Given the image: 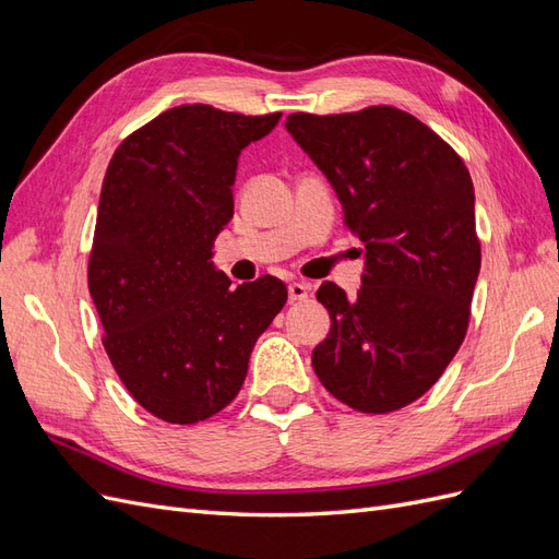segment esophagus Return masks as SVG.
<instances>
[{"label": "esophagus", "mask_w": 559, "mask_h": 559, "mask_svg": "<svg viewBox=\"0 0 559 559\" xmlns=\"http://www.w3.org/2000/svg\"><path fill=\"white\" fill-rule=\"evenodd\" d=\"M310 294V284L306 282H292L289 284V300L296 302V300H306Z\"/></svg>", "instance_id": "esophagus-1"}]
</instances>
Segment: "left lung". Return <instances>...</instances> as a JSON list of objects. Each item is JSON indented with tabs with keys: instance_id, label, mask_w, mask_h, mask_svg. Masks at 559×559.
<instances>
[{
	"instance_id": "left-lung-1",
	"label": "left lung",
	"mask_w": 559,
	"mask_h": 559,
	"mask_svg": "<svg viewBox=\"0 0 559 559\" xmlns=\"http://www.w3.org/2000/svg\"><path fill=\"white\" fill-rule=\"evenodd\" d=\"M286 130L326 175L366 245L357 298L324 282L331 333L312 352L329 392L359 413L417 401L464 343L480 273L473 181L460 154L408 111H296Z\"/></svg>"
}]
</instances>
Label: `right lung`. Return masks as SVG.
<instances>
[{"instance_id":"1","label":"right lung","mask_w":559,"mask_h":559,"mask_svg":"<svg viewBox=\"0 0 559 559\" xmlns=\"http://www.w3.org/2000/svg\"><path fill=\"white\" fill-rule=\"evenodd\" d=\"M280 116L173 107L109 160L88 289L118 378L170 425L210 419L238 396L253 343L289 296L273 275L233 286L210 261L233 218L240 151Z\"/></svg>"}]
</instances>
